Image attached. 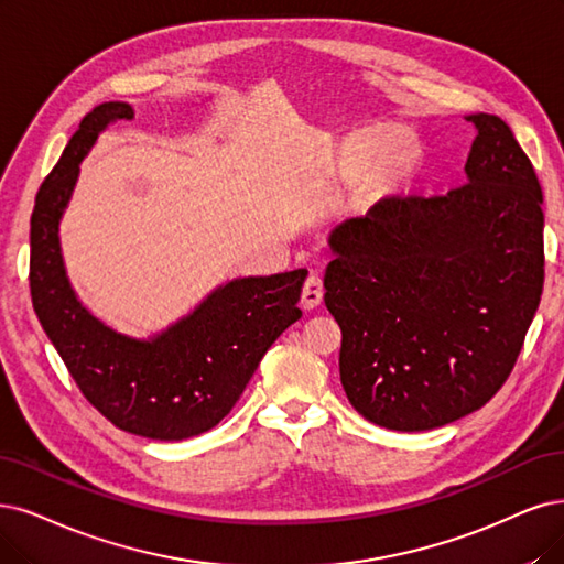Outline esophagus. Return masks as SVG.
Masks as SVG:
<instances>
[{
  "instance_id": "esophagus-1",
  "label": "esophagus",
  "mask_w": 564,
  "mask_h": 564,
  "mask_svg": "<svg viewBox=\"0 0 564 564\" xmlns=\"http://www.w3.org/2000/svg\"><path fill=\"white\" fill-rule=\"evenodd\" d=\"M321 302H323V281L316 274H311L302 288V308L311 311V308H316Z\"/></svg>"
}]
</instances>
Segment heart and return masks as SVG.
I'll return each instance as SVG.
<instances>
[{
  "label": "heart",
  "instance_id": "b5f03b06",
  "mask_svg": "<svg viewBox=\"0 0 564 564\" xmlns=\"http://www.w3.org/2000/svg\"><path fill=\"white\" fill-rule=\"evenodd\" d=\"M419 160L421 149L411 134L402 130L388 134L381 130H365L348 137L339 145L335 172L344 181H356L365 174L369 191L388 193L400 187L415 172Z\"/></svg>",
  "mask_w": 564,
  "mask_h": 564
}]
</instances>
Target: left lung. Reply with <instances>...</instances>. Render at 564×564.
Returning <instances> with one entry per match:
<instances>
[{"instance_id": "obj_1", "label": "left lung", "mask_w": 564, "mask_h": 564, "mask_svg": "<svg viewBox=\"0 0 564 564\" xmlns=\"http://www.w3.org/2000/svg\"><path fill=\"white\" fill-rule=\"evenodd\" d=\"M476 130L467 183L386 197L332 229L325 306L346 398L373 425L423 432L481 409L511 373L544 288V195L509 124Z\"/></svg>"}]
</instances>
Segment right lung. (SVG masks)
Returning a JSON list of instances; mask_svg holds the SVG:
<instances>
[{
    "label": "right lung",
    "mask_w": 564,
    "mask_h": 564,
    "mask_svg": "<svg viewBox=\"0 0 564 564\" xmlns=\"http://www.w3.org/2000/svg\"><path fill=\"white\" fill-rule=\"evenodd\" d=\"M132 118L128 101L99 104L41 185L30 220V290L46 337L104 419L145 440L181 442L232 411L269 346L300 321L306 269L227 281L149 339L99 321L67 276L59 220L97 137Z\"/></svg>",
    "instance_id": "right-lung-1"
}]
</instances>
